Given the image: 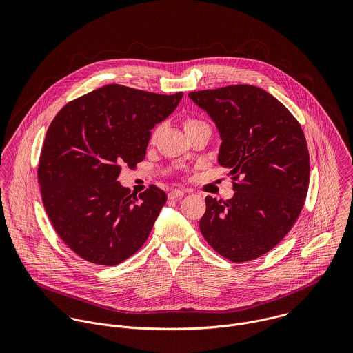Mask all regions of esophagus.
<instances>
[{"mask_svg":"<svg viewBox=\"0 0 353 353\" xmlns=\"http://www.w3.org/2000/svg\"><path fill=\"white\" fill-rule=\"evenodd\" d=\"M186 194L185 190H172L170 194H168V199L170 200H178L181 197H183Z\"/></svg>","mask_w":353,"mask_h":353,"instance_id":"obj_1","label":"esophagus"}]
</instances>
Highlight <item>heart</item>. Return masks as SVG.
<instances>
[{"instance_id": "heart-1", "label": "heart", "mask_w": 353, "mask_h": 353, "mask_svg": "<svg viewBox=\"0 0 353 353\" xmlns=\"http://www.w3.org/2000/svg\"><path fill=\"white\" fill-rule=\"evenodd\" d=\"M182 123H183V129L188 133V136H190V134H193V133H196L199 130H208V132H210L209 125L205 121L197 118V117H186ZM159 130H160V128L154 129V132L152 133V140L156 139Z\"/></svg>"}]
</instances>
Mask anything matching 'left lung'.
I'll list each match as a JSON object with an SVG mask.
<instances>
[{"label":"left lung","mask_w":353,"mask_h":353,"mask_svg":"<svg viewBox=\"0 0 353 353\" xmlns=\"http://www.w3.org/2000/svg\"><path fill=\"white\" fill-rule=\"evenodd\" d=\"M223 140L220 165L235 194L206 197L200 230L209 246L232 262L255 259L279 245L307 197L310 156L301 123L266 91L248 85L190 92Z\"/></svg>","instance_id":"1"}]
</instances>
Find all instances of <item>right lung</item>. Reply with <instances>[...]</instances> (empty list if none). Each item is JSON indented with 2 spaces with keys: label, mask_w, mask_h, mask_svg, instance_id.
Returning <instances> with one entry per match:
<instances>
[{
  "label": "right lung",
  "mask_w": 353,
  "mask_h": 353,
  "mask_svg": "<svg viewBox=\"0 0 353 353\" xmlns=\"http://www.w3.org/2000/svg\"><path fill=\"white\" fill-rule=\"evenodd\" d=\"M182 97L108 84L51 121L38 165L41 196L55 232L83 259L118 265L148 239L167 196L151 185L136 197L118 176L122 165L144 160L151 129Z\"/></svg>",
  "instance_id": "right-lung-1"
}]
</instances>
